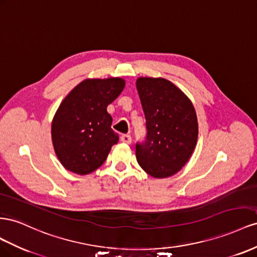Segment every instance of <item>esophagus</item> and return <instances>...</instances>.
<instances>
[{"label": "esophagus", "mask_w": 257, "mask_h": 257, "mask_svg": "<svg viewBox=\"0 0 257 257\" xmlns=\"http://www.w3.org/2000/svg\"><path fill=\"white\" fill-rule=\"evenodd\" d=\"M120 140H121V142L126 143V144H130L131 141H133V140H131V137L129 135H122L120 137Z\"/></svg>", "instance_id": "1"}]
</instances>
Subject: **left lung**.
Returning <instances> with one entry per match:
<instances>
[{"mask_svg": "<svg viewBox=\"0 0 257 257\" xmlns=\"http://www.w3.org/2000/svg\"><path fill=\"white\" fill-rule=\"evenodd\" d=\"M137 89L146 119V139L136 144L139 165L153 178L178 173L197 144L198 121L192 101L170 80L139 77Z\"/></svg>", "mask_w": 257, "mask_h": 257, "instance_id": "left-lung-1", "label": "left lung"}]
</instances>
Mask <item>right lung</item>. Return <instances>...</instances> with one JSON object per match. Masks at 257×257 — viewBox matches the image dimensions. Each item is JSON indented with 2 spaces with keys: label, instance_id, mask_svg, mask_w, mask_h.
Here are the masks:
<instances>
[{
  "label": "right lung",
  "instance_id": "obj_1",
  "mask_svg": "<svg viewBox=\"0 0 257 257\" xmlns=\"http://www.w3.org/2000/svg\"><path fill=\"white\" fill-rule=\"evenodd\" d=\"M120 77L88 78L63 99L51 122L55 153L65 169L91 173L104 163L119 137L106 111L124 87Z\"/></svg>",
  "mask_w": 257,
  "mask_h": 257
}]
</instances>
